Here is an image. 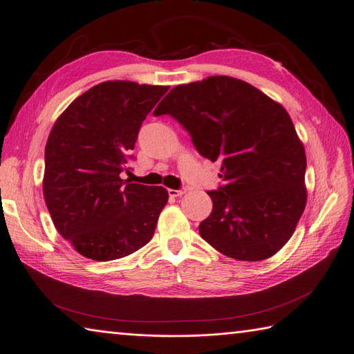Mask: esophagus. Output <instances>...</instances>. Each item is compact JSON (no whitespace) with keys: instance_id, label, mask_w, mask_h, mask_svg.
Wrapping results in <instances>:
<instances>
[{"instance_id":"obj_1","label":"esophagus","mask_w":354,"mask_h":354,"mask_svg":"<svg viewBox=\"0 0 354 354\" xmlns=\"http://www.w3.org/2000/svg\"><path fill=\"white\" fill-rule=\"evenodd\" d=\"M186 194V187H181V189H168V195L171 196V198H177V196H181V195H185Z\"/></svg>"}]
</instances>
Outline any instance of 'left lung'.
<instances>
[{
	"label": "left lung",
	"instance_id": "obj_1",
	"mask_svg": "<svg viewBox=\"0 0 354 354\" xmlns=\"http://www.w3.org/2000/svg\"><path fill=\"white\" fill-rule=\"evenodd\" d=\"M153 113L173 116L203 158L221 160L224 185L208 192L212 211L199 224L202 239L241 261L279 251L307 202L304 146L283 106L217 75L177 85Z\"/></svg>",
	"mask_w": 354,
	"mask_h": 354
}]
</instances>
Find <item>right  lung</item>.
<instances>
[{
	"instance_id": "1",
	"label": "right lung",
	"mask_w": 354,
	"mask_h": 354,
	"mask_svg": "<svg viewBox=\"0 0 354 354\" xmlns=\"http://www.w3.org/2000/svg\"><path fill=\"white\" fill-rule=\"evenodd\" d=\"M164 85L106 81L75 99L46 145L42 190L55 227L81 255L111 261L152 239L168 192L121 178Z\"/></svg>"
}]
</instances>
